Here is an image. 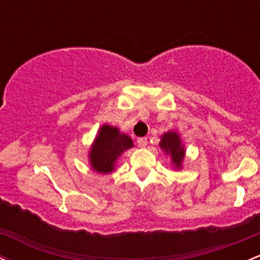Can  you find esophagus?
<instances>
[{"label": "esophagus", "instance_id": "34e87169", "mask_svg": "<svg viewBox=\"0 0 260 260\" xmlns=\"http://www.w3.org/2000/svg\"><path fill=\"white\" fill-rule=\"evenodd\" d=\"M137 143H138L139 148H145V147H147V144H148V139L147 138H138Z\"/></svg>", "mask_w": 260, "mask_h": 260}]
</instances>
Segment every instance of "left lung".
Listing matches in <instances>:
<instances>
[{
	"instance_id": "1",
	"label": "left lung",
	"mask_w": 260,
	"mask_h": 260,
	"mask_svg": "<svg viewBox=\"0 0 260 260\" xmlns=\"http://www.w3.org/2000/svg\"><path fill=\"white\" fill-rule=\"evenodd\" d=\"M159 147L165 155L170 158L174 170H181L186 149H185V144L182 143L180 135L176 131H168L160 136Z\"/></svg>"
}]
</instances>
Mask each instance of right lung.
I'll return each mask as SVG.
<instances>
[{"mask_svg":"<svg viewBox=\"0 0 260 260\" xmlns=\"http://www.w3.org/2000/svg\"><path fill=\"white\" fill-rule=\"evenodd\" d=\"M133 147L132 138L122 133L119 128L107 123L102 124L87 154L91 170L99 174L113 173L119 156Z\"/></svg>","mask_w":260,"mask_h":260,"instance_id":"right-lung-1","label":"right lung"}]
</instances>
